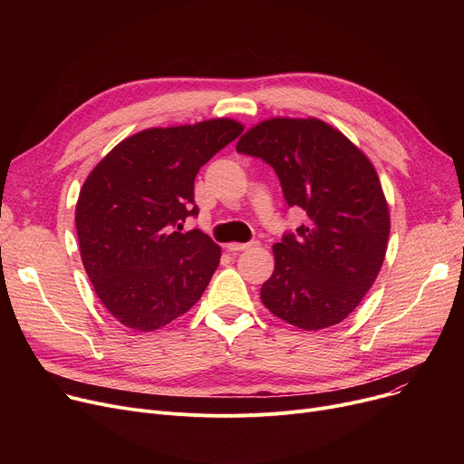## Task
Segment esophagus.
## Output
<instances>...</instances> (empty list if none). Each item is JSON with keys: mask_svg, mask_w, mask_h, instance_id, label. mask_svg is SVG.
Masks as SVG:
<instances>
[{"mask_svg": "<svg viewBox=\"0 0 464 464\" xmlns=\"http://www.w3.org/2000/svg\"><path fill=\"white\" fill-rule=\"evenodd\" d=\"M257 242H231V245H227V252H242V250H248L250 246H256Z\"/></svg>", "mask_w": 464, "mask_h": 464, "instance_id": "1", "label": "esophagus"}]
</instances>
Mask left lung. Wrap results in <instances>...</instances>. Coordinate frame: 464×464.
Listing matches in <instances>:
<instances>
[{"mask_svg": "<svg viewBox=\"0 0 464 464\" xmlns=\"http://www.w3.org/2000/svg\"><path fill=\"white\" fill-rule=\"evenodd\" d=\"M238 154L269 163L285 203L306 212L275 245L261 301L304 331L336 325L357 308L385 257L389 210L372 163L322 120L273 118L240 137Z\"/></svg>", "mask_w": 464, "mask_h": 464, "instance_id": "left-lung-1", "label": "left lung"}]
</instances>
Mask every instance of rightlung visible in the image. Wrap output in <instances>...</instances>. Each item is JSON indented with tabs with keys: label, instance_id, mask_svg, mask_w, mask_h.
Segmentation results:
<instances>
[{
	"label": "right lung",
	"instance_id": "add662e5",
	"mask_svg": "<svg viewBox=\"0 0 464 464\" xmlns=\"http://www.w3.org/2000/svg\"><path fill=\"white\" fill-rule=\"evenodd\" d=\"M242 133L235 120L154 128L121 140L88 175L75 222L97 297L130 329L154 331L198 303L222 250L199 229V169Z\"/></svg>",
	"mask_w": 464,
	"mask_h": 464
}]
</instances>
